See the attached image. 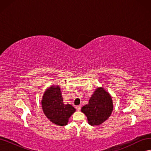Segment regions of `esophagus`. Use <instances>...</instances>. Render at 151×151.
I'll use <instances>...</instances> for the list:
<instances>
[{"mask_svg": "<svg viewBox=\"0 0 151 151\" xmlns=\"http://www.w3.org/2000/svg\"><path fill=\"white\" fill-rule=\"evenodd\" d=\"M76 109H77V110H78V111H79L80 110V109H81V106H77L76 107Z\"/></svg>", "mask_w": 151, "mask_h": 151, "instance_id": "esophagus-1", "label": "esophagus"}]
</instances>
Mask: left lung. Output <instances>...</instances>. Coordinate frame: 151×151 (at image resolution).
<instances>
[{
  "instance_id": "obj_1",
  "label": "left lung",
  "mask_w": 151,
  "mask_h": 151,
  "mask_svg": "<svg viewBox=\"0 0 151 151\" xmlns=\"http://www.w3.org/2000/svg\"><path fill=\"white\" fill-rule=\"evenodd\" d=\"M113 109L112 97L103 88L99 87L90 98L88 104L82 107L90 125H99L110 116Z\"/></svg>"
}]
</instances>
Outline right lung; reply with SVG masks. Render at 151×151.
I'll use <instances>...</instances> for the list:
<instances>
[{
    "label": "right lung",
    "mask_w": 151,
    "mask_h": 151,
    "mask_svg": "<svg viewBox=\"0 0 151 151\" xmlns=\"http://www.w3.org/2000/svg\"><path fill=\"white\" fill-rule=\"evenodd\" d=\"M42 106L48 119L59 126L67 125L71 115L76 109L70 104H64L60 88L53 85L47 88L43 95Z\"/></svg>",
    "instance_id": "1"
}]
</instances>
